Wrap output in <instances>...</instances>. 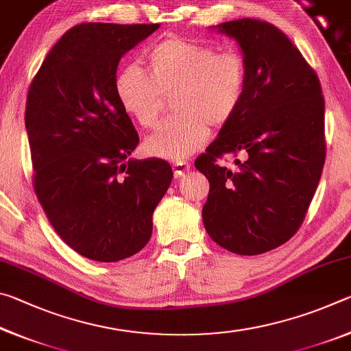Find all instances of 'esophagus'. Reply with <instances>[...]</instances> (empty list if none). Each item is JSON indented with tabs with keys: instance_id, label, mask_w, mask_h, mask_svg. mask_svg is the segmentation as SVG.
Instances as JSON below:
<instances>
[{
	"instance_id": "1",
	"label": "esophagus",
	"mask_w": 351,
	"mask_h": 351,
	"mask_svg": "<svg viewBox=\"0 0 351 351\" xmlns=\"http://www.w3.org/2000/svg\"><path fill=\"white\" fill-rule=\"evenodd\" d=\"M171 169H173V175L176 178L184 176L190 170V164L187 162H173L171 164Z\"/></svg>"
}]
</instances>
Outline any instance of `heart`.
<instances>
[{
    "label": "heart",
    "mask_w": 351,
    "mask_h": 351,
    "mask_svg": "<svg viewBox=\"0 0 351 351\" xmlns=\"http://www.w3.org/2000/svg\"><path fill=\"white\" fill-rule=\"evenodd\" d=\"M147 73L127 64L116 74L114 94L127 116L141 128L156 125L164 96H171L176 116L162 122L145 141L154 156L181 162L209 139L210 128H223L241 108L247 66L239 52L169 37L147 51Z\"/></svg>",
    "instance_id": "obj_1"
}]
</instances>
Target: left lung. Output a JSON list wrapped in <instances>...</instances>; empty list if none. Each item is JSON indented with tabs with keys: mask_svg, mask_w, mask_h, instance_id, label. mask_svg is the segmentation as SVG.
Here are the masks:
<instances>
[{
	"mask_svg": "<svg viewBox=\"0 0 351 351\" xmlns=\"http://www.w3.org/2000/svg\"><path fill=\"white\" fill-rule=\"evenodd\" d=\"M241 46L247 88L241 108L195 161L209 180L203 223L230 252L258 255L287 243L304 223L325 162V100L319 77L271 23L219 25ZM241 154L237 169L217 164Z\"/></svg>",
	"mask_w": 351,
	"mask_h": 351,
	"instance_id": "obj_1",
	"label": "left lung"
}]
</instances>
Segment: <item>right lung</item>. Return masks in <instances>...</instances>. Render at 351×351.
Wrapping results in <instances>:
<instances>
[{
	"label": "right lung",
	"mask_w": 351,
	"mask_h": 351,
	"mask_svg": "<svg viewBox=\"0 0 351 351\" xmlns=\"http://www.w3.org/2000/svg\"><path fill=\"white\" fill-rule=\"evenodd\" d=\"M158 27H71L29 86L25 123L35 195L58 237L86 258L110 263L139 252L173 178L164 159H128L139 134L114 94L121 58Z\"/></svg>",
	"instance_id": "obj_1"
}]
</instances>
